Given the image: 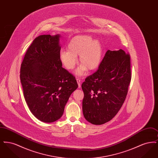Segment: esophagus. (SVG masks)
Instances as JSON below:
<instances>
[{"mask_svg":"<svg viewBox=\"0 0 158 158\" xmlns=\"http://www.w3.org/2000/svg\"><path fill=\"white\" fill-rule=\"evenodd\" d=\"M76 81H77V83L78 84V88H80L81 86V81L80 79H76Z\"/></svg>","mask_w":158,"mask_h":158,"instance_id":"obj_1","label":"esophagus"}]
</instances>
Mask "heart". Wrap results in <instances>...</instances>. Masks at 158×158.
I'll return each mask as SVG.
<instances>
[{"label": "heart", "mask_w": 158, "mask_h": 158, "mask_svg": "<svg viewBox=\"0 0 158 158\" xmlns=\"http://www.w3.org/2000/svg\"><path fill=\"white\" fill-rule=\"evenodd\" d=\"M68 50L61 51L59 60L61 64L68 70H72L79 61L81 63L77 69L76 74L84 75L88 69L92 71L99 66L103 54V48L99 40L90 35H80L72 38L68 45Z\"/></svg>", "instance_id": "obj_1"}]
</instances>
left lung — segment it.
I'll return each instance as SVG.
<instances>
[{"label": "left lung", "mask_w": 158, "mask_h": 158, "mask_svg": "<svg viewBox=\"0 0 158 158\" xmlns=\"http://www.w3.org/2000/svg\"><path fill=\"white\" fill-rule=\"evenodd\" d=\"M131 78L130 55L121 49L108 50L97 71L82 84L85 119L95 125L112 120L126 99Z\"/></svg>", "instance_id": "obj_1"}]
</instances>
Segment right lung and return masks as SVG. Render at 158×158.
Segmentation results:
<instances>
[{"label":"right lung","mask_w":158,"mask_h":158,"mask_svg":"<svg viewBox=\"0 0 158 158\" xmlns=\"http://www.w3.org/2000/svg\"><path fill=\"white\" fill-rule=\"evenodd\" d=\"M60 35H41L27 50L20 71L23 96L31 112L39 120L53 123L78 85L59 60Z\"/></svg>","instance_id":"right-lung-1"}]
</instances>
